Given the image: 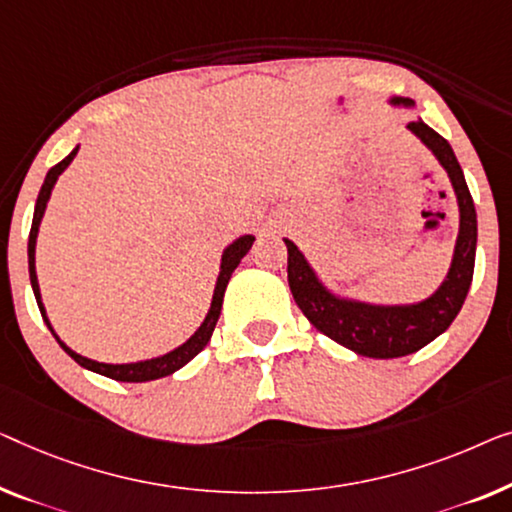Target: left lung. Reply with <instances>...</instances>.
<instances>
[{
	"label": "left lung",
	"mask_w": 512,
	"mask_h": 512,
	"mask_svg": "<svg viewBox=\"0 0 512 512\" xmlns=\"http://www.w3.org/2000/svg\"><path fill=\"white\" fill-rule=\"evenodd\" d=\"M388 103L404 108L413 106L411 99H402V96H392ZM406 129L446 170L459 207V233L453 261H450L446 279L429 298L411 302V305H374V302L344 298L323 284L298 244L284 238L288 249V286L302 314L325 337L335 339L337 344L365 358H402L443 335L464 305L473 279V263H476V207H473V198L453 147L422 120L409 122Z\"/></svg>",
	"instance_id": "8db88e82"
}]
</instances>
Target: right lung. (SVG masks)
Returning <instances> with one entry per match:
<instances>
[{
    "mask_svg": "<svg viewBox=\"0 0 512 512\" xmlns=\"http://www.w3.org/2000/svg\"><path fill=\"white\" fill-rule=\"evenodd\" d=\"M76 154H78V147L69 154V157L62 159L57 166H53V168L48 170L46 180H43V187L39 191V198H36L32 231H29V242H27L29 281H32V291H34L36 305H39L43 321H46L48 330L53 332V337L57 339V344L62 346L64 351L69 353L71 358L76 360L80 367L90 369V372H96V374H101V376H108V379L124 381V383H145V381H154V379H164V376H170L173 372H177V369H182L189 360H194L196 355L201 353L203 348L207 346V342H210V337H212V332H214V325H217V321H219L221 305H224V293H226L228 279H231V274L235 272V268H238L242 258L247 256V251L251 249V244H254L256 238H254V235H240L238 240H233L224 249V254H221V265H219V277H217V284H214L212 302H210V309H207L205 321L201 323V328H198L194 335H191L182 346H177V348H173V351L159 355V358L138 360V362H124V365H110V362H99V360L85 358V355L76 353V351H73V348L66 346L62 339L57 337V332L53 330V325H50V321H48L46 307H43V300H41L39 279H36V238H39L41 219H43V214H46V205L50 201V194H53V187H55L57 177L62 175L66 168H69L71 161L76 159Z\"/></svg>",
    "mask_w": 512,
    "mask_h": 512,
    "instance_id": "1",
    "label": "right lung"
}]
</instances>
